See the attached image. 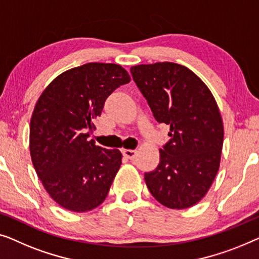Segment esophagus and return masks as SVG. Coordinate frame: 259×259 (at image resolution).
Masks as SVG:
<instances>
[{
	"label": "esophagus",
	"mask_w": 259,
	"mask_h": 259,
	"mask_svg": "<svg viewBox=\"0 0 259 259\" xmlns=\"http://www.w3.org/2000/svg\"><path fill=\"white\" fill-rule=\"evenodd\" d=\"M136 154H137L136 150H130V149H124V150H123V155H124V157L129 159L135 158Z\"/></svg>",
	"instance_id": "34e87169"
}]
</instances>
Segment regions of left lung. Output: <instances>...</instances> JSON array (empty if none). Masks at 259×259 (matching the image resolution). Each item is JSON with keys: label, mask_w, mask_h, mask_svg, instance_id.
Returning <instances> with one entry per match:
<instances>
[{"label": "left lung", "mask_w": 259, "mask_h": 259, "mask_svg": "<svg viewBox=\"0 0 259 259\" xmlns=\"http://www.w3.org/2000/svg\"><path fill=\"white\" fill-rule=\"evenodd\" d=\"M131 75L158 123L170 125L159 164L144 174L151 195L170 209H187L205 196L220 169L223 121L209 88L172 62L131 67Z\"/></svg>", "instance_id": "8db88e82"}]
</instances>
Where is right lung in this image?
I'll return each instance as SVG.
<instances>
[{
	"label": "right lung",
	"instance_id": "obj_1",
	"mask_svg": "<svg viewBox=\"0 0 259 259\" xmlns=\"http://www.w3.org/2000/svg\"><path fill=\"white\" fill-rule=\"evenodd\" d=\"M130 82L114 63H87L58 75L45 89L30 119V156L50 197L74 212L103 203L122 164L117 149L88 141L104 102Z\"/></svg>",
	"mask_w": 259,
	"mask_h": 259
}]
</instances>
